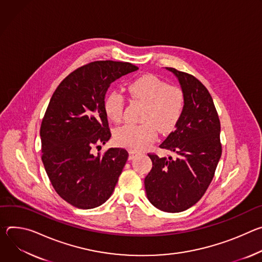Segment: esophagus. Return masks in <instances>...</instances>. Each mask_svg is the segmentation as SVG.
Wrapping results in <instances>:
<instances>
[{
    "label": "esophagus",
    "mask_w": 262,
    "mask_h": 262,
    "mask_svg": "<svg viewBox=\"0 0 262 262\" xmlns=\"http://www.w3.org/2000/svg\"><path fill=\"white\" fill-rule=\"evenodd\" d=\"M138 154H139V153H138L137 151L130 150V151H129V159H130V160H131V159H133V158H134V157H136Z\"/></svg>",
    "instance_id": "esophagus-1"
}]
</instances>
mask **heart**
Here are the masks:
<instances>
[{"instance_id": "1", "label": "heart", "mask_w": 262, "mask_h": 262, "mask_svg": "<svg viewBox=\"0 0 262 262\" xmlns=\"http://www.w3.org/2000/svg\"><path fill=\"white\" fill-rule=\"evenodd\" d=\"M131 97L146 104L141 114L143 123L124 125L114 131V140L122 147L131 150H142L157 138V132H171L179 123L184 109L183 92L170 86L154 75H144L127 85ZM125 97L112 92L104 100V112L112 123L123 120Z\"/></svg>"}]
</instances>
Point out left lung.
<instances>
[{"mask_svg": "<svg viewBox=\"0 0 262 262\" xmlns=\"http://www.w3.org/2000/svg\"><path fill=\"white\" fill-rule=\"evenodd\" d=\"M178 78L184 95L181 119L160 148L173 156L149 153L153 166L144 178L152 204L165 212L193 206L209 187L222 155L221 123L213 100L194 76L166 68Z\"/></svg>", "mask_w": 262, "mask_h": 262, "instance_id": "1", "label": "left lung"}]
</instances>
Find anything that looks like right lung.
Returning <instances> with one entry per match:
<instances>
[{"instance_id": "right-lung-1", "label": "right lung", "mask_w": 262, "mask_h": 262, "mask_svg": "<svg viewBox=\"0 0 262 262\" xmlns=\"http://www.w3.org/2000/svg\"><path fill=\"white\" fill-rule=\"evenodd\" d=\"M138 68L130 62L86 63L58 85L40 126L41 160L61 199L80 209L96 208L112 194L128 152L111 148L93 154L111 137L104 112L109 85Z\"/></svg>"}]
</instances>
